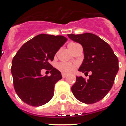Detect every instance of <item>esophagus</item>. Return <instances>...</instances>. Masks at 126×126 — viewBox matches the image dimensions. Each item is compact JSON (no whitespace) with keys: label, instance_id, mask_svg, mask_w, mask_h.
Returning a JSON list of instances; mask_svg holds the SVG:
<instances>
[{"label":"esophagus","instance_id":"esophagus-1","mask_svg":"<svg viewBox=\"0 0 126 126\" xmlns=\"http://www.w3.org/2000/svg\"><path fill=\"white\" fill-rule=\"evenodd\" d=\"M62 77H63V78H66V77H67V74H62Z\"/></svg>","mask_w":126,"mask_h":126}]
</instances>
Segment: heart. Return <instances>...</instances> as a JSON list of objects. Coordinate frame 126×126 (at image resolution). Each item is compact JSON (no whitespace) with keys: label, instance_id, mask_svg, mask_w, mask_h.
Here are the masks:
<instances>
[{"label":"heart","instance_id":"b5f03b06","mask_svg":"<svg viewBox=\"0 0 126 126\" xmlns=\"http://www.w3.org/2000/svg\"><path fill=\"white\" fill-rule=\"evenodd\" d=\"M71 44H74V43H71ZM76 66L77 65L75 63H60L57 65V68L63 73H71L76 69Z\"/></svg>","mask_w":126,"mask_h":126}]
</instances>
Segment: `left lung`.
<instances>
[{
    "instance_id": "1",
    "label": "left lung",
    "mask_w": 126,
    "mask_h": 126,
    "mask_svg": "<svg viewBox=\"0 0 126 126\" xmlns=\"http://www.w3.org/2000/svg\"><path fill=\"white\" fill-rule=\"evenodd\" d=\"M69 38L83 47L84 59L78 71L92 75L88 80L76 77L71 87L74 96L82 103L93 104L105 96L113 84L119 70L118 59L111 47L95 34H68Z\"/></svg>"
}]
</instances>
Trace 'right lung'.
Segmentation results:
<instances>
[{"mask_svg": "<svg viewBox=\"0 0 126 126\" xmlns=\"http://www.w3.org/2000/svg\"><path fill=\"white\" fill-rule=\"evenodd\" d=\"M67 40L63 36L42 33L26 42L16 53L11 70L15 92L24 103L38 107L52 98L55 84L62 76L49 62ZM42 68L50 70L51 76L42 77Z\"/></svg>", "mask_w": 126, "mask_h": 126, "instance_id": "right-lung-1", "label": "right lung"}]
</instances>
